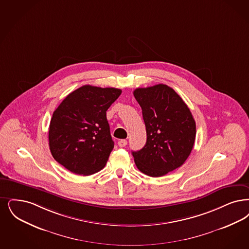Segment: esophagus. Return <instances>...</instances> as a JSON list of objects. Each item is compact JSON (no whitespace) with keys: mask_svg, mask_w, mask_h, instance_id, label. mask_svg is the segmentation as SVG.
Returning a JSON list of instances; mask_svg holds the SVG:
<instances>
[{"mask_svg":"<svg viewBox=\"0 0 249 249\" xmlns=\"http://www.w3.org/2000/svg\"><path fill=\"white\" fill-rule=\"evenodd\" d=\"M118 144H119L120 147H124V146L127 145V141L126 140H120L118 142Z\"/></svg>","mask_w":249,"mask_h":249,"instance_id":"1","label":"esophagus"}]
</instances>
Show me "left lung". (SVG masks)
Instances as JSON below:
<instances>
[{
  "mask_svg": "<svg viewBox=\"0 0 249 249\" xmlns=\"http://www.w3.org/2000/svg\"><path fill=\"white\" fill-rule=\"evenodd\" d=\"M133 95L142 107L146 143L132 152L140 171L161 177L188 159L196 140V121L179 94L166 84L137 88Z\"/></svg>",
  "mask_w": 249,
  "mask_h": 249,
  "instance_id": "1",
  "label": "left lung"
}]
</instances>
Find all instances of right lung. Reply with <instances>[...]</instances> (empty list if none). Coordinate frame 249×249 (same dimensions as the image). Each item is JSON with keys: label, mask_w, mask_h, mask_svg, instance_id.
Instances as JSON below:
<instances>
[{"label": "right lung", "mask_w": 249, "mask_h": 249, "mask_svg": "<svg viewBox=\"0 0 249 249\" xmlns=\"http://www.w3.org/2000/svg\"><path fill=\"white\" fill-rule=\"evenodd\" d=\"M121 89L84 85L62 101L49 127L52 156L79 175H91L103 169L114 148L107 111Z\"/></svg>", "instance_id": "right-lung-1"}]
</instances>
